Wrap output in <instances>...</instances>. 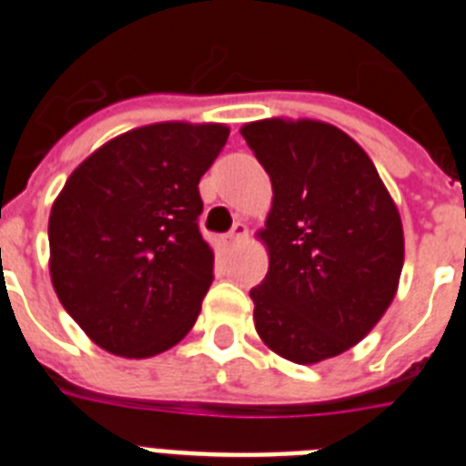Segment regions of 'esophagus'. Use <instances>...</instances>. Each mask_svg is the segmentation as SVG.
Masks as SVG:
<instances>
[{
    "mask_svg": "<svg viewBox=\"0 0 466 466\" xmlns=\"http://www.w3.org/2000/svg\"><path fill=\"white\" fill-rule=\"evenodd\" d=\"M246 237H248V228H246L244 222H234V228H232V232H229V244L232 246H237V244H241V241H246Z\"/></svg>",
    "mask_w": 466,
    "mask_h": 466,
    "instance_id": "34e87169",
    "label": "esophagus"
}]
</instances>
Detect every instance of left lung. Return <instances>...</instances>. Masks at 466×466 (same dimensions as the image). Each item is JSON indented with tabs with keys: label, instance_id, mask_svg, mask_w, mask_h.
Listing matches in <instances>:
<instances>
[{
	"label": "left lung",
	"instance_id": "obj_1",
	"mask_svg": "<svg viewBox=\"0 0 466 466\" xmlns=\"http://www.w3.org/2000/svg\"><path fill=\"white\" fill-rule=\"evenodd\" d=\"M241 136L272 180L258 238L269 269L250 290L253 321L274 354L300 366L361 342L394 300L403 225L354 137L317 119L250 121Z\"/></svg>",
	"mask_w": 466,
	"mask_h": 466
}]
</instances>
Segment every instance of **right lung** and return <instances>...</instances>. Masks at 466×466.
<instances>
[{
    "label": "right lung",
    "mask_w": 466,
    "mask_h": 466,
    "mask_svg": "<svg viewBox=\"0 0 466 466\" xmlns=\"http://www.w3.org/2000/svg\"><path fill=\"white\" fill-rule=\"evenodd\" d=\"M225 124L161 121L112 137L76 166L48 218L60 305L98 347L127 359L171 350L213 281L199 180Z\"/></svg>",
    "instance_id": "obj_1"
}]
</instances>
